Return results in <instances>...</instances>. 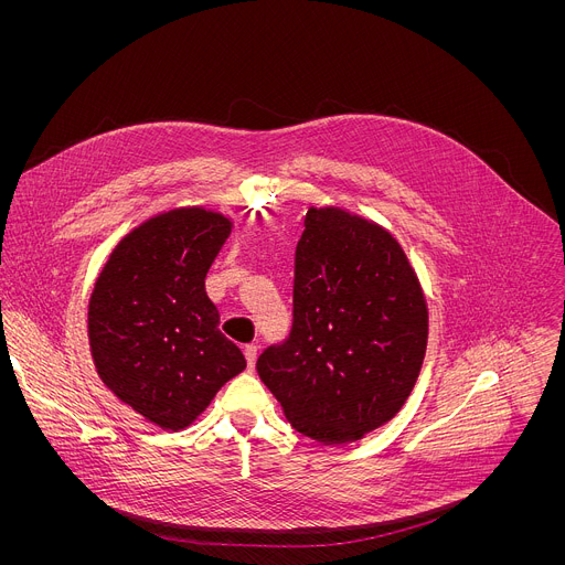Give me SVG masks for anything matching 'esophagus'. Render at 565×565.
Listing matches in <instances>:
<instances>
[{
	"mask_svg": "<svg viewBox=\"0 0 565 565\" xmlns=\"http://www.w3.org/2000/svg\"><path fill=\"white\" fill-rule=\"evenodd\" d=\"M244 353H246L248 366H250V369H255V362H257V344H246Z\"/></svg>",
	"mask_w": 565,
	"mask_h": 565,
	"instance_id": "1",
	"label": "esophagus"
}]
</instances>
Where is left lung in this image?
I'll use <instances>...</instances> for the list:
<instances>
[{
	"label": "left lung",
	"instance_id": "8db88e82",
	"mask_svg": "<svg viewBox=\"0 0 565 565\" xmlns=\"http://www.w3.org/2000/svg\"><path fill=\"white\" fill-rule=\"evenodd\" d=\"M427 301L397 241L340 207H310L295 250L292 329L257 360L303 436L340 445L405 405L427 351Z\"/></svg>",
	"mask_w": 565,
	"mask_h": 565
}]
</instances>
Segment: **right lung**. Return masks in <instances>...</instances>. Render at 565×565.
<instances>
[{
  "instance_id": "1",
  "label": "right lung",
  "mask_w": 565,
  "mask_h": 565,
  "mask_svg": "<svg viewBox=\"0 0 565 565\" xmlns=\"http://www.w3.org/2000/svg\"><path fill=\"white\" fill-rule=\"evenodd\" d=\"M230 230V218L203 207L158 214L114 248L92 292L89 344L100 380L163 429L190 427L246 369L205 292Z\"/></svg>"
}]
</instances>
